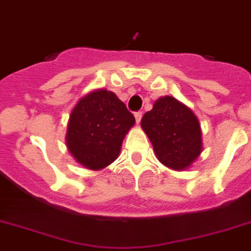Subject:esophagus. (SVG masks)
Segmentation results:
<instances>
[{
  "label": "esophagus",
  "mask_w": 251,
  "mask_h": 251,
  "mask_svg": "<svg viewBox=\"0 0 251 251\" xmlns=\"http://www.w3.org/2000/svg\"><path fill=\"white\" fill-rule=\"evenodd\" d=\"M141 117H143V112L139 111V112H135V120H136V123H140L141 121Z\"/></svg>",
  "instance_id": "esophagus-1"
}]
</instances>
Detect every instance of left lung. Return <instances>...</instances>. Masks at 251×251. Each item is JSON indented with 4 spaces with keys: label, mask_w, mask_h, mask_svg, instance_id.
I'll list each match as a JSON object with an SVG mask.
<instances>
[{
    "label": "left lung",
    "mask_w": 251,
    "mask_h": 251,
    "mask_svg": "<svg viewBox=\"0 0 251 251\" xmlns=\"http://www.w3.org/2000/svg\"><path fill=\"white\" fill-rule=\"evenodd\" d=\"M141 128L152 144L156 158L173 171L188 169L201 155L202 130L193 111L164 96L141 119Z\"/></svg>",
    "instance_id": "left-lung-1"
}]
</instances>
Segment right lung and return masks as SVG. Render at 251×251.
<instances>
[{"label":"right lung","mask_w":251,"mask_h":251,"mask_svg":"<svg viewBox=\"0 0 251 251\" xmlns=\"http://www.w3.org/2000/svg\"><path fill=\"white\" fill-rule=\"evenodd\" d=\"M134 125V115L115 93L95 89L72 110L65 144L75 162L100 171L119 158L124 138Z\"/></svg>","instance_id":"add662e5"}]
</instances>
